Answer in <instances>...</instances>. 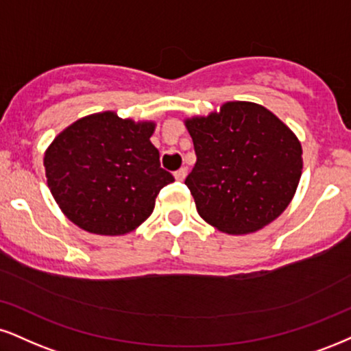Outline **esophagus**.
<instances>
[{"instance_id":"obj_1","label":"esophagus","mask_w":351,"mask_h":351,"mask_svg":"<svg viewBox=\"0 0 351 351\" xmlns=\"http://www.w3.org/2000/svg\"><path fill=\"white\" fill-rule=\"evenodd\" d=\"M186 168H180L178 171H175V178L178 181H183L184 178H186Z\"/></svg>"}]
</instances>
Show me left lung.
Returning <instances> with one entry per match:
<instances>
[{
    "mask_svg": "<svg viewBox=\"0 0 351 351\" xmlns=\"http://www.w3.org/2000/svg\"><path fill=\"white\" fill-rule=\"evenodd\" d=\"M196 165L184 180L206 222L230 235L256 232L288 208L302 173V147L285 122L248 101L184 121Z\"/></svg>",
    "mask_w": 351,
    "mask_h": 351,
    "instance_id": "8db88e82",
    "label": "left lung"
}]
</instances>
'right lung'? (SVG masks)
<instances>
[{
  "instance_id": "obj_1",
  "label": "right lung",
  "mask_w": 351,
  "mask_h": 351,
  "mask_svg": "<svg viewBox=\"0 0 351 351\" xmlns=\"http://www.w3.org/2000/svg\"><path fill=\"white\" fill-rule=\"evenodd\" d=\"M155 122L114 111L82 117L44 155L45 176L62 213L80 229L124 235L154 213L160 189L175 181L150 142Z\"/></svg>"
}]
</instances>
